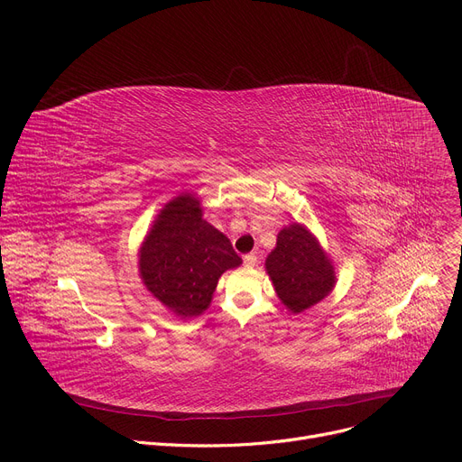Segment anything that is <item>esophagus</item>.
Listing matches in <instances>:
<instances>
[{
	"label": "esophagus",
	"mask_w": 462,
	"mask_h": 462,
	"mask_svg": "<svg viewBox=\"0 0 462 462\" xmlns=\"http://www.w3.org/2000/svg\"><path fill=\"white\" fill-rule=\"evenodd\" d=\"M244 264H246L248 268H254L257 264V255H254V254L244 255Z\"/></svg>",
	"instance_id": "34e87169"
}]
</instances>
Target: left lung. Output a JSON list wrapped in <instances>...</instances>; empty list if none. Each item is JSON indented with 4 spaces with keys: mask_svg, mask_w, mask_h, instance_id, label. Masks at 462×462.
I'll return each mask as SVG.
<instances>
[{
    "mask_svg": "<svg viewBox=\"0 0 462 462\" xmlns=\"http://www.w3.org/2000/svg\"><path fill=\"white\" fill-rule=\"evenodd\" d=\"M264 268L280 302L292 315L317 306L336 287V266L319 238L300 222L278 233L276 248L266 255Z\"/></svg>",
    "mask_w": 462,
    "mask_h": 462,
    "instance_id": "8db88e82",
    "label": "left lung"
}]
</instances>
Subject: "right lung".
<instances>
[{
    "label": "right lung",
    "mask_w": 462,
    "mask_h": 462,
    "mask_svg": "<svg viewBox=\"0 0 462 462\" xmlns=\"http://www.w3.org/2000/svg\"><path fill=\"white\" fill-rule=\"evenodd\" d=\"M240 264L231 240L203 218L201 199L189 192L160 208L138 250L142 283L184 320L208 310L222 274Z\"/></svg>",
    "instance_id": "add662e5"
}]
</instances>
